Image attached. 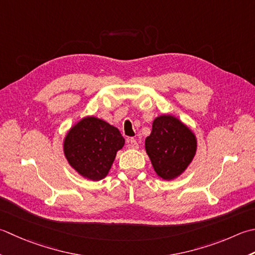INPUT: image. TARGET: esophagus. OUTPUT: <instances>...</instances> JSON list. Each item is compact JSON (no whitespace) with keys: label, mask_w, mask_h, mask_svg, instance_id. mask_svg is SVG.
Returning a JSON list of instances; mask_svg holds the SVG:
<instances>
[{"label":"esophagus","mask_w":255,"mask_h":255,"mask_svg":"<svg viewBox=\"0 0 255 255\" xmlns=\"http://www.w3.org/2000/svg\"><path fill=\"white\" fill-rule=\"evenodd\" d=\"M127 142H128V146L130 147V148H132V149H137L138 148V142L136 141V139L129 138L128 140H127Z\"/></svg>","instance_id":"esophagus-1"}]
</instances>
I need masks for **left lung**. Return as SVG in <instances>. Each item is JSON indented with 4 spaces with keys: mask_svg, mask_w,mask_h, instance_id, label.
<instances>
[{
    "mask_svg": "<svg viewBox=\"0 0 255 255\" xmlns=\"http://www.w3.org/2000/svg\"><path fill=\"white\" fill-rule=\"evenodd\" d=\"M144 147L158 176L172 180L191 163L197 151V138L178 118L161 115L153 121Z\"/></svg>",
    "mask_w": 255,
    "mask_h": 255,
    "instance_id": "obj_1",
    "label": "left lung"
}]
</instances>
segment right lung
<instances>
[{"label": "right lung", "instance_id": "1", "mask_svg": "<svg viewBox=\"0 0 255 255\" xmlns=\"http://www.w3.org/2000/svg\"><path fill=\"white\" fill-rule=\"evenodd\" d=\"M125 139L116 127L103 119L85 117L69 129L64 154L81 176L98 181L107 176Z\"/></svg>", "mask_w": 255, "mask_h": 255}]
</instances>
